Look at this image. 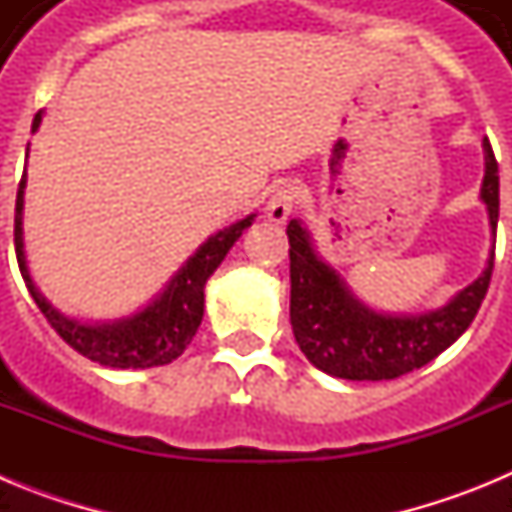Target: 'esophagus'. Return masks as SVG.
I'll use <instances>...</instances> for the list:
<instances>
[{
    "label": "esophagus",
    "mask_w": 512,
    "mask_h": 512,
    "mask_svg": "<svg viewBox=\"0 0 512 512\" xmlns=\"http://www.w3.org/2000/svg\"><path fill=\"white\" fill-rule=\"evenodd\" d=\"M297 197H300V192H297L295 184H279L269 197V202H266V217H269L271 223H284L292 215V210H295Z\"/></svg>",
    "instance_id": "34e87169"
}]
</instances>
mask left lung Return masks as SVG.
<instances>
[{
    "instance_id": "1",
    "label": "left lung",
    "mask_w": 512,
    "mask_h": 512,
    "mask_svg": "<svg viewBox=\"0 0 512 512\" xmlns=\"http://www.w3.org/2000/svg\"><path fill=\"white\" fill-rule=\"evenodd\" d=\"M482 200L492 233L500 215V176L490 140L485 138ZM292 300L289 320L297 346L312 366L354 382H382L415 372L451 346L472 325L490 287L495 248L477 282L461 289L446 307L428 315L392 318L361 305L336 271L315 256L310 235L297 220L287 225Z\"/></svg>"
}]
</instances>
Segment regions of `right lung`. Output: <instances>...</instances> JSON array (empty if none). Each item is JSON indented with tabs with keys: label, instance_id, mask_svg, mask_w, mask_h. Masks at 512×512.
I'll return each mask as SVG.
<instances>
[{
	"label": "right lung",
	"instance_id": "add662e5",
	"mask_svg": "<svg viewBox=\"0 0 512 512\" xmlns=\"http://www.w3.org/2000/svg\"><path fill=\"white\" fill-rule=\"evenodd\" d=\"M22 194H25V174L20 179L15 202V253L20 274L30 289V295H33L35 305L40 307L51 328L74 351L87 356L89 361L112 366V369H148V366L169 364L176 356H182V351L192 343L194 333L202 323L205 282L253 220L251 215L241 223H235L233 228L212 235L210 241L187 261V266L176 274L164 295L143 312L128 320H120V323L81 325L53 310L30 279L25 251H22V202H25Z\"/></svg>",
	"mask_w": 512,
	"mask_h": 512
}]
</instances>
